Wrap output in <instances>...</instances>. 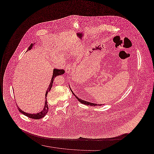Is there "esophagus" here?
I'll return each instance as SVG.
<instances>
[{
  "label": "esophagus",
  "mask_w": 154,
  "mask_h": 154,
  "mask_svg": "<svg viewBox=\"0 0 154 154\" xmlns=\"http://www.w3.org/2000/svg\"><path fill=\"white\" fill-rule=\"evenodd\" d=\"M71 69H72V66L70 64H67V65L66 66L65 68V71H66V73H69L71 72Z\"/></svg>",
  "instance_id": "obj_1"
}]
</instances>
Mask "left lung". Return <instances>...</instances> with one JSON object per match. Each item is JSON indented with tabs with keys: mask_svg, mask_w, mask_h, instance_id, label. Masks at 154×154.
<instances>
[{
	"mask_svg": "<svg viewBox=\"0 0 154 154\" xmlns=\"http://www.w3.org/2000/svg\"><path fill=\"white\" fill-rule=\"evenodd\" d=\"M69 88L70 89V90H71V91H72V94H73L74 96L76 97V99L80 102L82 104H85V105H89V106H101V105H102V104H95V103H92L89 102H87V101H85V100H82V99H80L79 97H78L77 96L75 95L73 93V92L72 91V90L71 89V88L70 87V85H69Z\"/></svg>",
	"mask_w": 154,
	"mask_h": 154,
	"instance_id": "8db88e82",
	"label": "left lung"
}]
</instances>
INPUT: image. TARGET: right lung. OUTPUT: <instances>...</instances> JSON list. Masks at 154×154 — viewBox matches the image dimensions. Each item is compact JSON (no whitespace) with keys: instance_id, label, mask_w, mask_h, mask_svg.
Returning <instances> with one entry per match:
<instances>
[{"instance_id":"add662e5","label":"right lung","mask_w":154,"mask_h":154,"mask_svg":"<svg viewBox=\"0 0 154 154\" xmlns=\"http://www.w3.org/2000/svg\"><path fill=\"white\" fill-rule=\"evenodd\" d=\"M34 44H35V43L30 44V45L29 47V48H28L27 51H29V50H30L32 48V47H33V46L34 45ZM64 73H65V70H63V69H60V70H59V69H54L53 70V74H52L51 80L50 84V85H49V87H48V88L47 89V91H46V92H45V104H44V108H43V109L40 112H38V113H36V114H30V113L25 112V111H22V110H21L19 107H18L19 111H20V112L22 113L23 114H24L25 116L30 118H32V119H41V118L44 117V116L46 115V114L47 113L48 110L49 109H48V104H47V102L46 98H47V94H48V92L51 90V89L54 80V79H55L57 76L59 75H62V74H63ZM17 107H18V106H17Z\"/></svg>"}]
</instances>
